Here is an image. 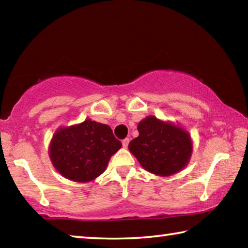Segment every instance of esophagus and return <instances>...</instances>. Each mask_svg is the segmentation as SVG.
<instances>
[{"label":"esophagus","instance_id":"obj_1","mask_svg":"<svg viewBox=\"0 0 248 248\" xmlns=\"http://www.w3.org/2000/svg\"><path fill=\"white\" fill-rule=\"evenodd\" d=\"M129 142H130V140L128 139V138H125V139L123 140V146H124V148H128Z\"/></svg>","mask_w":248,"mask_h":248}]
</instances>
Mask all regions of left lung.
Segmentation results:
<instances>
[{
  "instance_id": "obj_1",
  "label": "left lung",
  "mask_w": 248,
  "mask_h": 248,
  "mask_svg": "<svg viewBox=\"0 0 248 248\" xmlns=\"http://www.w3.org/2000/svg\"><path fill=\"white\" fill-rule=\"evenodd\" d=\"M139 137L129 143V151L150 173L170 176L187 166L192 153L190 134L170 123L149 116L138 124Z\"/></svg>"
}]
</instances>
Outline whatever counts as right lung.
<instances>
[{
    "label": "right lung",
    "instance_id": "obj_1",
    "mask_svg": "<svg viewBox=\"0 0 248 248\" xmlns=\"http://www.w3.org/2000/svg\"><path fill=\"white\" fill-rule=\"evenodd\" d=\"M120 148L121 142L109 125L86 119L59 128L50 143L49 156L63 177L89 183L104 173L109 159Z\"/></svg>",
    "mask_w": 248,
    "mask_h": 248
}]
</instances>
